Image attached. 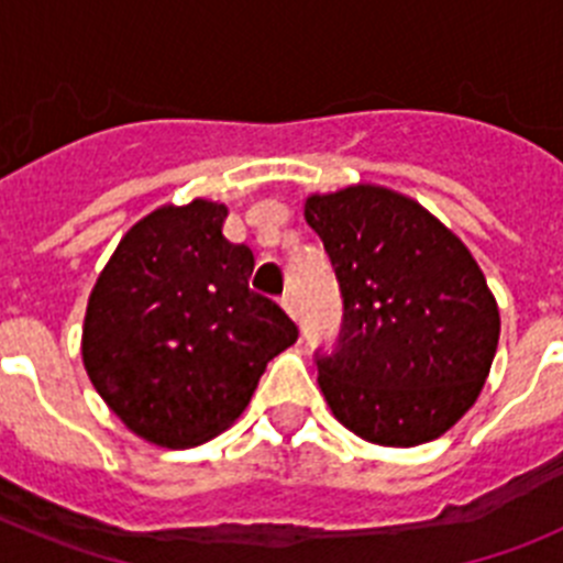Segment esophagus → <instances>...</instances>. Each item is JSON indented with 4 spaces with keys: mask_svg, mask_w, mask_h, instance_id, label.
I'll return each mask as SVG.
<instances>
[{
    "mask_svg": "<svg viewBox=\"0 0 563 563\" xmlns=\"http://www.w3.org/2000/svg\"><path fill=\"white\" fill-rule=\"evenodd\" d=\"M282 307L287 310V316L298 318V301H296V296H292V292H285V296H282Z\"/></svg>",
    "mask_w": 563,
    "mask_h": 563,
    "instance_id": "34e87169",
    "label": "esophagus"
}]
</instances>
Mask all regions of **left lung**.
I'll return each instance as SVG.
<instances>
[{"label": "left lung", "mask_w": 563, "mask_h": 563, "mask_svg": "<svg viewBox=\"0 0 563 563\" xmlns=\"http://www.w3.org/2000/svg\"><path fill=\"white\" fill-rule=\"evenodd\" d=\"M305 220L343 296L341 346L318 357L335 420L386 449L442 437L499 346V305L476 258L429 208L375 183L310 194Z\"/></svg>", "instance_id": "obj_1"}]
</instances>
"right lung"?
I'll return each instance as SVG.
<instances>
[{
  "label": "right lung",
  "instance_id": "1",
  "mask_svg": "<svg viewBox=\"0 0 563 563\" xmlns=\"http://www.w3.org/2000/svg\"><path fill=\"white\" fill-rule=\"evenodd\" d=\"M228 208L161 206L134 222L89 292L81 357L132 434L194 449L231 429L296 324L251 290L256 258L228 242Z\"/></svg>",
  "mask_w": 563,
  "mask_h": 563
}]
</instances>
